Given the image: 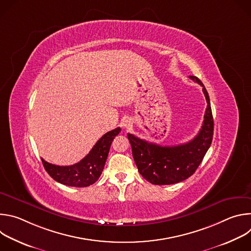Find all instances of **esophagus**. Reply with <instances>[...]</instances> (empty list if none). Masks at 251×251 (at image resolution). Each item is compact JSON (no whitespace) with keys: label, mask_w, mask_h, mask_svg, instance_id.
<instances>
[{"label":"esophagus","mask_w":251,"mask_h":251,"mask_svg":"<svg viewBox=\"0 0 251 251\" xmlns=\"http://www.w3.org/2000/svg\"><path fill=\"white\" fill-rule=\"evenodd\" d=\"M122 124H123V126H124L125 128H129V127L132 126V119L129 118V117H126V118L123 119Z\"/></svg>","instance_id":"1"}]
</instances>
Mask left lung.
Returning a JSON list of instances; mask_svg holds the SVG:
<instances>
[{"instance_id":"8db88e82","label":"left lung","mask_w":251,"mask_h":251,"mask_svg":"<svg viewBox=\"0 0 251 251\" xmlns=\"http://www.w3.org/2000/svg\"><path fill=\"white\" fill-rule=\"evenodd\" d=\"M202 87L206 109L198 135L185 144L161 146L128 133L132 154L139 173L153 185H172L190 177L201 163L210 147L213 135V118L208 93L197 76H190Z\"/></svg>"}]
</instances>
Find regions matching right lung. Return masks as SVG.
Returning <instances> with one entry per match:
<instances>
[{
    "mask_svg": "<svg viewBox=\"0 0 251 251\" xmlns=\"http://www.w3.org/2000/svg\"><path fill=\"white\" fill-rule=\"evenodd\" d=\"M118 127L104 134L91 151L78 163L71 166H56L42 159L48 174L54 181L69 187L84 188L94 184L102 174L113 139L120 133Z\"/></svg>",
    "mask_w": 251,
    "mask_h": 251,
    "instance_id": "add662e5",
    "label": "right lung"
}]
</instances>
